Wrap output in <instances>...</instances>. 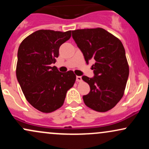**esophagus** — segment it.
<instances>
[{"mask_svg": "<svg viewBox=\"0 0 149 149\" xmlns=\"http://www.w3.org/2000/svg\"><path fill=\"white\" fill-rule=\"evenodd\" d=\"M76 81L77 82H81L82 81V77L81 76H76Z\"/></svg>", "mask_w": 149, "mask_h": 149, "instance_id": "esophagus-1", "label": "esophagus"}]
</instances>
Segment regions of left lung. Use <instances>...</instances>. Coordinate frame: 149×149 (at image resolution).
<instances>
[{
  "mask_svg": "<svg viewBox=\"0 0 149 149\" xmlns=\"http://www.w3.org/2000/svg\"><path fill=\"white\" fill-rule=\"evenodd\" d=\"M72 37L87 64L95 61L93 78L82 77L90 87L89 94L83 97L84 103L96 111H107L121 100L127 84L129 66L123 45L102 28L72 31Z\"/></svg>",
  "mask_w": 149,
  "mask_h": 149,
  "instance_id": "1",
  "label": "left lung"
}]
</instances>
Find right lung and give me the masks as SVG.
I'll list each match as a JSON object with an SVG mask.
<instances>
[{"mask_svg": "<svg viewBox=\"0 0 149 149\" xmlns=\"http://www.w3.org/2000/svg\"><path fill=\"white\" fill-rule=\"evenodd\" d=\"M71 32L38 30L19 47L17 78L29 103L41 112L59 109L76 81L72 71L61 73L51 66L59 57V47L71 38Z\"/></svg>", "mask_w": 149, "mask_h": 149, "instance_id": "obj_1", "label": "right lung"}]
</instances>
